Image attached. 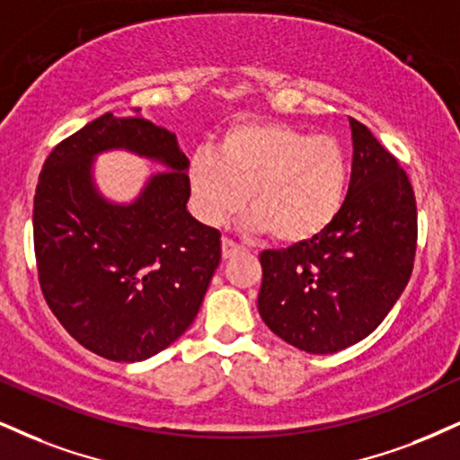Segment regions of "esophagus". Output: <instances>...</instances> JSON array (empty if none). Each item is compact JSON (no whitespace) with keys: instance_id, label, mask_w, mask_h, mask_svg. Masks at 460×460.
I'll list each match as a JSON object with an SVG mask.
<instances>
[{"instance_id":"obj_1","label":"esophagus","mask_w":460,"mask_h":460,"mask_svg":"<svg viewBox=\"0 0 460 460\" xmlns=\"http://www.w3.org/2000/svg\"><path fill=\"white\" fill-rule=\"evenodd\" d=\"M241 245H236L234 241H230V239H224L221 241V256H224V260H230L232 256H236V253L241 252Z\"/></svg>"}]
</instances>
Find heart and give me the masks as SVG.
<instances>
[{
	"mask_svg": "<svg viewBox=\"0 0 460 460\" xmlns=\"http://www.w3.org/2000/svg\"><path fill=\"white\" fill-rule=\"evenodd\" d=\"M198 219L219 226L247 207L252 226L281 245L317 239L341 213L349 162L341 145L281 121H241L226 129L217 153L190 162Z\"/></svg>",
	"mask_w": 460,
	"mask_h": 460,
	"instance_id": "obj_1",
	"label": "heart"
}]
</instances>
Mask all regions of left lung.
<instances>
[{
	"label": "left lung",
	"mask_w": 460,
	"mask_h": 460,
	"mask_svg": "<svg viewBox=\"0 0 460 460\" xmlns=\"http://www.w3.org/2000/svg\"><path fill=\"white\" fill-rule=\"evenodd\" d=\"M351 179L331 228L309 243L260 253L258 311L283 341L334 354L382 324L416 256V198L405 170L349 117Z\"/></svg>",
	"instance_id": "8db88e82"
}]
</instances>
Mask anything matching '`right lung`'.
Wrapping results in <instances>:
<instances>
[{
    "label": "right lung",
    "instance_id": "1",
    "mask_svg": "<svg viewBox=\"0 0 460 460\" xmlns=\"http://www.w3.org/2000/svg\"><path fill=\"white\" fill-rule=\"evenodd\" d=\"M112 148L169 170L152 175L134 203H111L94 187L93 160ZM187 168L172 132L112 112L61 140L44 162L33 196L40 288L61 326L102 358H151L198 315L221 234L187 211Z\"/></svg>",
    "mask_w": 460,
    "mask_h": 460
}]
</instances>
